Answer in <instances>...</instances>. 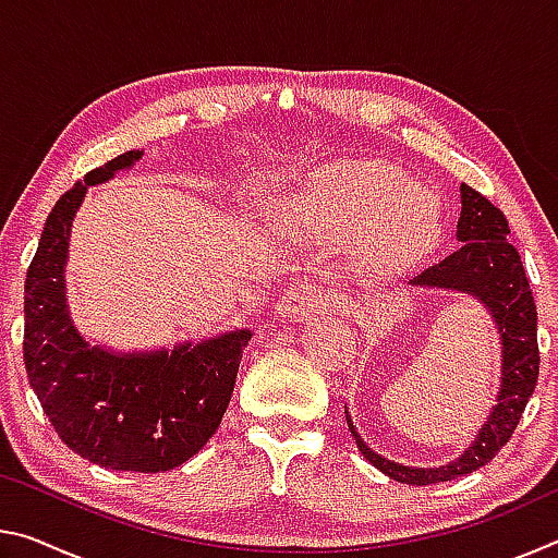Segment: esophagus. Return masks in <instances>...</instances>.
Instances as JSON below:
<instances>
[{
  "mask_svg": "<svg viewBox=\"0 0 558 558\" xmlns=\"http://www.w3.org/2000/svg\"><path fill=\"white\" fill-rule=\"evenodd\" d=\"M332 305L335 295L329 290L317 286H298L276 302V317L286 319V323H302L313 313H327Z\"/></svg>",
  "mask_w": 558,
  "mask_h": 558,
  "instance_id": "esophagus-1",
  "label": "esophagus"
}]
</instances>
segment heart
Here are the masks:
<instances>
[{
  "label": "heart",
  "instance_id": "obj_1",
  "mask_svg": "<svg viewBox=\"0 0 558 558\" xmlns=\"http://www.w3.org/2000/svg\"><path fill=\"white\" fill-rule=\"evenodd\" d=\"M298 214L325 233L356 226L376 260H399L426 248L440 231L436 196L384 162L342 165L317 179L298 199Z\"/></svg>",
  "mask_w": 558,
  "mask_h": 558
}]
</instances>
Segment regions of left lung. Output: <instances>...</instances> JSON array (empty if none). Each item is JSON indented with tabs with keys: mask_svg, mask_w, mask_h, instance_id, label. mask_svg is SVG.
<instances>
[{
	"mask_svg": "<svg viewBox=\"0 0 558 558\" xmlns=\"http://www.w3.org/2000/svg\"><path fill=\"white\" fill-rule=\"evenodd\" d=\"M460 248L446 260H440L438 266L423 270L413 280V286L465 290L485 302L499 332H502V391H499V403L489 413L472 448H468L450 465L433 470L403 468L376 456L372 448L364 446L362 436L354 430L352 421L347 418L362 456L374 468H379L384 475L405 485L446 483V480L470 475L472 470L487 465L512 438L517 423L536 389V379H539L542 359L539 342H536V302L532 288H529L519 251L507 241V216L487 196L468 184L460 186Z\"/></svg>",
	"mask_w": 558,
	"mask_h": 558,
	"instance_id": "1",
	"label": "left lung"
}]
</instances>
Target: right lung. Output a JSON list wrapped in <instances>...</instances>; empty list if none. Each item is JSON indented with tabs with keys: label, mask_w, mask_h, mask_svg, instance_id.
Returning <instances> with one entry per match:
<instances>
[{
	"label": "right lung",
	"mask_w": 558,
	"mask_h": 558,
	"mask_svg": "<svg viewBox=\"0 0 558 558\" xmlns=\"http://www.w3.org/2000/svg\"><path fill=\"white\" fill-rule=\"evenodd\" d=\"M130 149L90 169L46 219L26 270L24 364L59 438L100 468L165 472L196 456L231 401L241 349L251 332L184 344L172 354H110L83 342L63 298V263L75 209L88 184L130 167Z\"/></svg>",
	"instance_id": "1"
}]
</instances>
